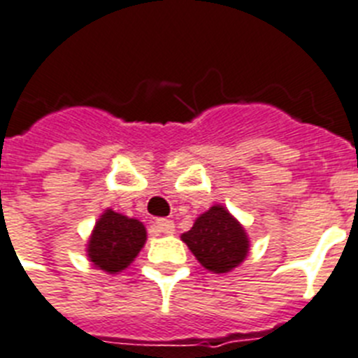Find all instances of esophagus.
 I'll list each match as a JSON object with an SVG mask.
<instances>
[{
    "label": "esophagus",
    "mask_w": 358,
    "mask_h": 358,
    "mask_svg": "<svg viewBox=\"0 0 358 358\" xmlns=\"http://www.w3.org/2000/svg\"><path fill=\"white\" fill-rule=\"evenodd\" d=\"M156 229L162 234H174V222L169 219H158L156 220Z\"/></svg>",
    "instance_id": "obj_1"
}]
</instances>
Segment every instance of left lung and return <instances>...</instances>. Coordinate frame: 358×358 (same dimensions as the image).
<instances>
[{
	"label": "left lung",
	"mask_w": 358,
	"mask_h": 358,
	"mask_svg": "<svg viewBox=\"0 0 358 358\" xmlns=\"http://www.w3.org/2000/svg\"><path fill=\"white\" fill-rule=\"evenodd\" d=\"M204 268L224 274L235 268L248 254V237L243 226L222 206H213L200 215L193 228L182 235Z\"/></svg>",
	"instance_id": "1"
}]
</instances>
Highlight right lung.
Wrapping results in <instances>:
<instances>
[{
    "instance_id": "right-lung-1",
    "label": "right lung",
    "mask_w": 358,
    "mask_h": 358,
    "mask_svg": "<svg viewBox=\"0 0 358 358\" xmlns=\"http://www.w3.org/2000/svg\"><path fill=\"white\" fill-rule=\"evenodd\" d=\"M145 241L147 231L139 220L106 209L90 237L88 255L97 268L115 274L132 263Z\"/></svg>"
}]
</instances>
